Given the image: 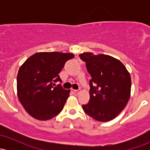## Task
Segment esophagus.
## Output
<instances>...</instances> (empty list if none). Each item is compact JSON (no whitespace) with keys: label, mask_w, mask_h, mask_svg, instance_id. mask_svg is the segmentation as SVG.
<instances>
[{"label":"esophagus","mask_w":150,"mask_h":150,"mask_svg":"<svg viewBox=\"0 0 150 150\" xmlns=\"http://www.w3.org/2000/svg\"><path fill=\"white\" fill-rule=\"evenodd\" d=\"M72 92H73L74 94H76V95H77V94H79V93L80 92V89H77V90H75V89H72Z\"/></svg>","instance_id":"34e87169"}]
</instances>
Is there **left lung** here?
Listing matches in <instances>:
<instances>
[{
	"instance_id": "8db88e82",
	"label": "left lung",
	"mask_w": 150,
	"mask_h": 150,
	"mask_svg": "<svg viewBox=\"0 0 150 150\" xmlns=\"http://www.w3.org/2000/svg\"><path fill=\"white\" fill-rule=\"evenodd\" d=\"M86 63L90 74L89 98L82 105L84 111L98 121L113 119L124 109L129 100L131 78L125 65L119 60L108 56L92 53L79 55Z\"/></svg>"
}]
</instances>
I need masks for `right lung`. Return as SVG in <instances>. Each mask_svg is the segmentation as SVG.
I'll list each match as a JSON object with an SVG mask.
<instances>
[{
	"label": "right lung",
	"instance_id": "add662e5",
	"mask_svg": "<svg viewBox=\"0 0 150 150\" xmlns=\"http://www.w3.org/2000/svg\"><path fill=\"white\" fill-rule=\"evenodd\" d=\"M73 53L40 52L32 55L21 65L17 77L18 99L33 118L46 120L57 116L69 97L70 89H64L58 73Z\"/></svg>",
	"mask_w": 150,
	"mask_h": 150
}]
</instances>
